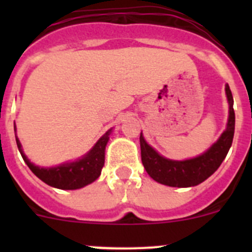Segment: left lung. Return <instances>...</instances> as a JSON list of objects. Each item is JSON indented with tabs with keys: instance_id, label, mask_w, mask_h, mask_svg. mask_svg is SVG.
Masks as SVG:
<instances>
[{
	"instance_id": "obj_1",
	"label": "left lung",
	"mask_w": 252,
	"mask_h": 252,
	"mask_svg": "<svg viewBox=\"0 0 252 252\" xmlns=\"http://www.w3.org/2000/svg\"><path fill=\"white\" fill-rule=\"evenodd\" d=\"M226 94L230 103V116H228L226 130L223 131L218 141L209 148V150L194 159L184 160V161L165 159L150 145H148L144 137L140 135L142 164L148 174L154 180L164 186L186 188V187L198 186L220 168L232 145L233 133H235L233 98L228 84L226 86Z\"/></svg>"
}]
</instances>
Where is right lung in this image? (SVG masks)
Instances as JSON below:
<instances>
[{
    "label": "right lung",
    "instance_id": "obj_1",
    "mask_svg": "<svg viewBox=\"0 0 252 252\" xmlns=\"http://www.w3.org/2000/svg\"><path fill=\"white\" fill-rule=\"evenodd\" d=\"M110 131H107L103 136L97 141L92 150L86 157L73 162H66L55 168H39L34 165L22 153L21 144L16 137V144L21 153L22 159L25 160L30 170L41 179L48 186L59 189H79L94 182L101 174L104 165V150L107 141L110 139Z\"/></svg>",
    "mask_w": 252,
    "mask_h": 252
}]
</instances>
